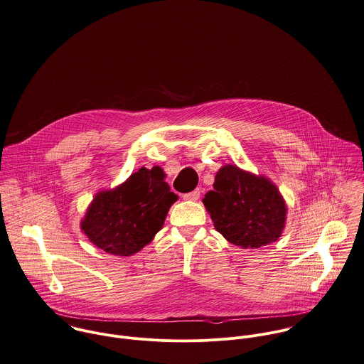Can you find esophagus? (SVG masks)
<instances>
[{"label":"esophagus","instance_id":"esophagus-1","mask_svg":"<svg viewBox=\"0 0 364 364\" xmlns=\"http://www.w3.org/2000/svg\"><path fill=\"white\" fill-rule=\"evenodd\" d=\"M200 196H201L200 188H196V190H194V191H191V193L183 194V198H184V200H187V201H197V200L200 198Z\"/></svg>","mask_w":364,"mask_h":364}]
</instances>
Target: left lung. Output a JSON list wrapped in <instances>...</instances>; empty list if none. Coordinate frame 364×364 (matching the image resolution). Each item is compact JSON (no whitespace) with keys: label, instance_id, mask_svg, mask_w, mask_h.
Instances as JSON below:
<instances>
[{"label":"left lung","instance_id":"left-lung-1","mask_svg":"<svg viewBox=\"0 0 364 364\" xmlns=\"http://www.w3.org/2000/svg\"><path fill=\"white\" fill-rule=\"evenodd\" d=\"M203 203L219 233L243 249L276 242L284 228L287 208L277 187L232 164L219 170Z\"/></svg>","mask_w":364,"mask_h":364}]
</instances>
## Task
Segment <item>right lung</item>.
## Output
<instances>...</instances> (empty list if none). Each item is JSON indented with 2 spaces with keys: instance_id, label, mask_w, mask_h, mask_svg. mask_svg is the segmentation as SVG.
<instances>
[{
  "instance_id": "1",
  "label": "right lung",
  "mask_w": 364,
  "mask_h": 364,
  "mask_svg": "<svg viewBox=\"0 0 364 364\" xmlns=\"http://www.w3.org/2000/svg\"><path fill=\"white\" fill-rule=\"evenodd\" d=\"M176 200L160 167H142L122 186L95 196L81 229L97 247L131 256L161 229Z\"/></svg>"
}]
</instances>
